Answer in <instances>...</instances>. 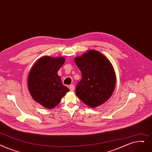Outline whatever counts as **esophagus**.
I'll use <instances>...</instances> for the list:
<instances>
[{"label":"esophagus","instance_id":"1","mask_svg":"<svg viewBox=\"0 0 152 152\" xmlns=\"http://www.w3.org/2000/svg\"><path fill=\"white\" fill-rule=\"evenodd\" d=\"M69 89L71 91H73L75 90V86L73 84H71L69 86Z\"/></svg>","mask_w":152,"mask_h":152}]
</instances>
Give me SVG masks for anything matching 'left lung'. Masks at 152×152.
Here are the masks:
<instances>
[{
  "instance_id": "8db88e82",
  "label": "left lung",
  "mask_w": 152,
  "mask_h": 152,
  "mask_svg": "<svg viewBox=\"0 0 152 152\" xmlns=\"http://www.w3.org/2000/svg\"><path fill=\"white\" fill-rule=\"evenodd\" d=\"M81 80L76 87L77 96L93 108L111 96L115 85V75L110 62L102 53L92 50L75 58Z\"/></svg>"
}]
</instances>
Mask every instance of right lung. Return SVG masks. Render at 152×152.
Returning a JSON list of instances; mask_svg holds the SVG:
<instances>
[{"label": "right lung", "mask_w": 152, "mask_h": 152, "mask_svg": "<svg viewBox=\"0 0 152 152\" xmlns=\"http://www.w3.org/2000/svg\"><path fill=\"white\" fill-rule=\"evenodd\" d=\"M64 61L63 57L43 56L35 63L28 75V86L31 96L45 108H54L69 91L57 74Z\"/></svg>", "instance_id": "1"}]
</instances>
